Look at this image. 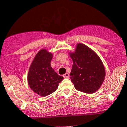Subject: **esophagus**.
<instances>
[{"label": "esophagus", "instance_id": "esophagus-1", "mask_svg": "<svg viewBox=\"0 0 127 127\" xmlns=\"http://www.w3.org/2000/svg\"><path fill=\"white\" fill-rule=\"evenodd\" d=\"M63 77L64 78H69V73L66 72V73H65L63 75Z\"/></svg>", "mask_w": 127, "mask_h": 127}]
</instances>
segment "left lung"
Here are the masks:
<instances>
[{"label":"left lung","instance_id":"1","mask_svg":"<svg viewBox=\"0 0 127 127\" xmlns=\"http://www.w3.org/2000/svg\"><path fill=\"white\" fill-rule=\"evenodd\" d=\"M70 56L73 61L70 76L75 88L87 94L97 91L105 76L104 66L97 55L88 46L79 43Z\"/></svg>","mask_w":127,"mask_h":127}]
</instances>
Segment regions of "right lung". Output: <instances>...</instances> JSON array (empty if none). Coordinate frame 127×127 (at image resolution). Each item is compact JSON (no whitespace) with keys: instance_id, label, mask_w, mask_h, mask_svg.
<instances>
[{"instance_id":"right-lung-1","label":"right lung","mask_w":127,"mask_h":127,"mask_svg":"<svg viewBox=\"0 0 127 127\" xmlns=\"http://www.w3.org/2000/svg\"><path fill=\"white\" fill-rule=\"evenodd\" d=\"M53 55L46 50L39 51L30 67L28 82L35 93L46 96L55 92L63 77L59 76L51 66Z\"/></svg>"}]
</instances>
